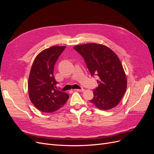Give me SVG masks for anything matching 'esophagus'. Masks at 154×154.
<instances>
[{"label":"esophagus","instance_id":"esophagus-1","mask_svg":"<svg viewBox=\"0 0 154 154\" xmlns=\"http://www.w3.org/2000/svg\"><path fill=\"white\" fill-rule=\"evenodd\" d=\"M74 91H77V92H83V91H84V89H83V88H82V89H74Z\"/></svg>","mask_w":154,"mask_h":154}]
</instances>
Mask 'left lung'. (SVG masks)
Wrapping results in <instances>:
<instances>
[{"label":"left lung","instance_id":"obj_1","mask_svg":"<svg viewBox=\"0 0 154 154\" xmlns=\"http://www.w3.org/2000/svg\"><path fill=\"white\" fill-rule=\"evenodd\" d=\"M74 49L84 58L92 76L97 75L99 85L93 91L91 103L103 110L117 106L127 89V80L118 56L106 45L96 43L78 45Z\"/></svg>","mask_w":154,"mask_h":154}]
</instances>
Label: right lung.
<instances>
[{
    "mask_svg": "<svg viewBox=\"0 0 154 154\" xmlns=\"http://www.w3.org/2000/svg\"><path fill=\"white\" fill-rule=\"evenodd\" d=\"M66 46H52L36 56L28 80L29 96L36 108L44 112L58 110L66 103L69 94L58 91L53 75L54 66Z\"/></svg>",
    "mask_w": 154,
    "mask_h": 154,
    "instance_id": "right-lung-1",
    "label": "right lung"
}]
</instances>
